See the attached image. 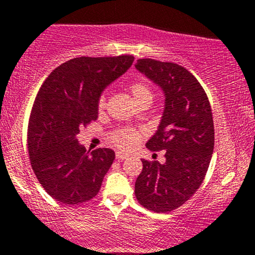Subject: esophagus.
I'll return each instance as SVG.
<instances>
[{
	"label": "esophagus",
	"instance_id": "34e87169",
	"mask_svg": "<svg viewBox=\"0 0 255 255\" xmlns=\"http://www.w3.org/2000/svg\"><path fill=\"white\" fill-rule=\"evenodd\" d=\"M128 156L126 153H124V152H121V151H118L116 152V159H119V160H124V159H126V158H127Z\"/></svg>",
	"mask_w": 255,
	"mask_h": 255
}]
</instances>
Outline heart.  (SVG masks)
I'll return each instance as SVG.
<instances>
[{
	"label": "heart",
	"instance_id": "b5f03b06",
	"mask_svg": "<svg viewBox=\"0 0 255 255\" xmlns=\"http://www.w3.org/2000/svg\"><path fill=\"white\" fill-rule=\"evenodd\" d=\"M128 91H129L130 96L133 97L134 102H139L140 99L151 97V89L145 81H133L128 85ZM105 105V97L102 95L98 99V109L102 110ZM140 133L139 131L131 129V128L122 127L118 129L113 130L109 134V141L114 144L116 147L121 148V150H129L134 145L139 141Z\"/></svg>",
	"mask_w": 255,
	"mask_h": 255
}]
</instances>
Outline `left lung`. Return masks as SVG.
<instances>
[{"instance_id": "8db88e82", "label": "left lung", "mask_w": 255, "mask_h": 255, "mask_svg": "<svg viewBox=\"0 0 255 255\" xmlns=\"http://www.w3.org/2000/svg\"><path fill=\"white\" fill-rule=\"evenodd\" d=\"M135 67L165 93L162 121L146 144L151 151L164 150L165 162L141 160L135 197L150 211L170 212L194 195L209 169L215 146L211 105L184 67L152 58H140Z\"/></svg>"}]
</instances>
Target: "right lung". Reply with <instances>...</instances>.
Returning <instances> with one entry per match:
<instances>
[{
	"label": "right lung",
	"mask_w": 255,
	"mask_h": 255,
	"mask_svg": "<svg viewBox=\"0 0 255 255\" xmlns=\"http://www.w3.org/2000/svg\"><path fill=\"white\" fill-rule=\"evenodd\" d=\"M133 61L131 55L72 58L56 67L38 91L27 127L28 154L39 183L60 203L79 205L98 194L115 152L90 153L75 136L97 120L101 93Z\"/></svg>",
	"instance_id": "obj_1"
}]
</instances>
